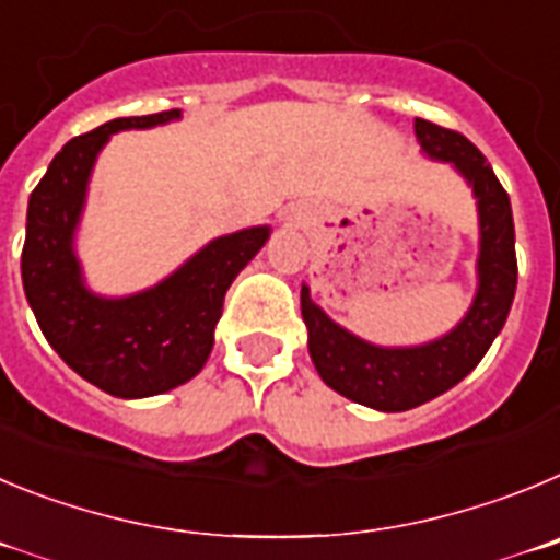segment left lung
<instances>
[{"instance_id":"8db88e82","label":"left lung","mask_w":560,"mask_h":560,"mask_svg":"<svg viewBox=\"0 0 560 560\" xmlns=\"http://www.w3.org/2000/svg\"><path fill=\"white\" fill-rule=\"evenodd\" d=\"M416 136L427 155L452 161L471 184L480 209V287L457 329L416 349H380L337 326L301 287V315L310 329V357L331 390L357 405L401 412L455 387L486 357L505 326L516 292V236L511 198L486 155L457 130L416 119Z\"/></svg>"}]
</instances>
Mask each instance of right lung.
<instances>
[{"instance_id": "add662e5", "label": "right lung", "mask_w": 560, "mask_h": 560, "mask_svg": "<svg viewBox=\"0 0 560 560\" xmlns=\"http://www.w3.org/2000/svg\"><path fill=\"white\" fill-rule=\"evenodd\" d=\"M178 119V108L122 117L63 144L30 195L22 281L60 360L119 399H142L192 380L209 360L214 326L236 273L268 243L270 229L220 236L170 279L130 299H100L80 281L72 236L94 159L110 133Z\"/></svg>"}]
</instances>
